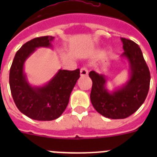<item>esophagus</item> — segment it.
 Listing matches in <instances>:
<instances>
[{
    "label": "esophagus",
    "mask_w": 157,
    "mask_h": 157,
    "mask_svg": "<svg viewBox=\"0 0 157 157\" xmlns=\"http://www.w3.org/2000/svg\"><path fill=\"white\" fill-rule=\"evenodd\" d=\"M88 75V70L86 67H82L81 70H80V75L81 76H86Z\"/></svg>",
    "instance_id": "34e87169"
}]
</instances>
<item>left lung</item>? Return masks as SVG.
Masks as SVG:
<instances>
[{"label": "left lung", "instance_id": "obj_1", "mask_svg": "<svg viewBox=\"0 0 157 157\" xmlns=\"http://www.w3.org/2000/svg\"><path fill=\"white\" fill-rule=\"evenodd\" d=\"M124 52L121 57L129 63V79L122 86L109 91L107 76L91 71L89 76L93 86L90 101L96 111L113 120L125 119L144 103L149 92L150 72L141 48L134 41L121 37Z\"/></svg>", "mask_w": 157, "mask_h": 157}]
</instances>
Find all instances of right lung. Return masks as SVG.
<instances>
[{
	"label": "right lung",
	"instance_id": "right-lung-1",
	"mask_svg": "<svg viewBox=\"0 0 157 157\" xmlns=\"http://www.w3.org/2000/svg\"><path fill=\"white\" fill-rule=\"evenodd\" d=\"M53 40L52 36H44L27 41L17 51L11 66L9 85L14 102L23 114L32 120L50 121L61 116L80 77L79 69H60L42 86L29 83L24 72L25 61L37 48H52Z\"/></svg>",
	"mask_w": 157,
	"mask_h": 157
}]
</instances>
